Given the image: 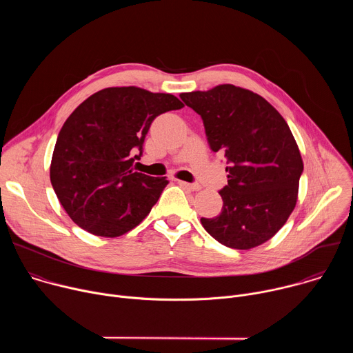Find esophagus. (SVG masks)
<instances>
[{
	"label": "esophagus",
	"instance_id": "1",
	"mask_svg": "<svg viewBox=\"0 0 353 353\" xmlns=\"http://www.w3.org/2000/svg\"><path fill=\"white\" fill-rule=\"evenodd\" d=\"M177 183H179L180 185H184V187L192 190V191L199 190V184H196V183H185V181H181V180H177Z\"/></svg>",
	"mask_w": 353,
	"mask_h": 353
}]
</instances>
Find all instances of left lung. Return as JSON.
Returning a JSON list of instances; mask_svg holds the SVG:
<instances>
[{"instance_id":"left-lung-1","label":"left lung","mask_w":353,"mask_h":353,"mask_svg":"<svg viewBox=\"0 0 353 353\" xmlns=\"http://www.w3.org/2000/svg\"><path fill=\"white\" fill-rule=\"evenodd\" d=\"M204 121L208 143L226 158L223 207L201 218L221 244L248 250L270 240L294 210L303 162L283 117L260 94L219 85L180 94Z\"/></svg>"}]
</instances>
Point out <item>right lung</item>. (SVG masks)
I'll use <instances>...</instances> for the list:
<instances>
[{"label":"right lung","instance_id":"1","mask_svg":"<svg viewBox=\"0 0 353 353\" xmlns=\"http://www.w3.org/2000/svg\"><path fill=\"white\" fill-rule=\"evenodd\" d=\"M183 106L173 94L123 86L96 92L72 112L57 137L50 180L79 228L117 237L150 212L169 181L132 165L152 121Z\"/></svg>","mask_w":353,"mask_h":353}]
</instances>
